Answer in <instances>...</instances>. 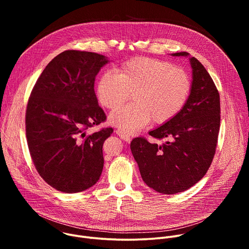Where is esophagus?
Here are the masks:
<instances>
[{
  "mask_svg": "<svg viewBox=\"0 0 249 249\" xmlns=\"http://www.w3.org/2000/svg\"><path fill=\"white\" fill-rule=\"evenodd\" d=\"M116 134L122 139V140H124V141H127V142H129V141H131V139H132V137L129 135V134H127V133H125V132H123L122 130H116Z\"/></svg>",
  "mask_w": 249,
  "mask_h": 249,
  "instance_id": "1",
  "label": "esophagus"
}]
</instances>
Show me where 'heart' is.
I'll return each mask as SVG.
<instances>
[{"label":"heart","mask_w":249,"mask_h":249,"mask_svg":"<svg viewBox=\"0 0 249 249\" xmlns=\"http://www.w3.org/2000/svg\"><path fill=\"white\" fill-rule=\"evenodd\" d=\"M191 92V80L183 69L149 57H136L106 71L95 88L97 100L107 109L124 103L132 93L134 103L110 113L109 123L125 133L146 126L152 119L163 124L178 114Z\"/></svg>","instance_id":"heart-1"}]
</instances>
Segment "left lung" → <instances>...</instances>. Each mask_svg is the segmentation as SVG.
Returning <instances> with one entry per match:
<instances>
[{"mask_svg": "<svg viewBox=\"0 0 249 249\" xmlns=\"http://www.w3.org/2000/svg\"><path fill=\"white\" fill-rule=\"evenodd\" d=\"M172 56L187 57V52ZM192 85L182 110L149 132L162 143L144 137L131 142V151L144 182L162 194L183 192L203 178L214 159L221 123L220 94L204 66L189 58Z\"/></svg>", "mask_w": 249, "mask_h": 249, "instance_id": "8db88e82", "label": "left lung"}]
</instances>
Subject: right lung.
I'll list each match as a JSON object with an SVG mask.
<instances>
[{"label":"right lung","mask_w":249,"mask_h":249,"mask_svg":"<svg viewBox=\"0 0 249 249\" xmlns=\"http://www.w3.org/2000/svg\"><path fill=\"white\" fill-rule=\"evenodd\" d=\"M108 62L93 52L64 51L49 62L30 93L25 114L29 153L45 182L61 192L85 191L102 172V146L113 129L90 135L86 130L106 119L94 80Z\"/></svg>","instance_id":"add662e5"}]
</instances>
